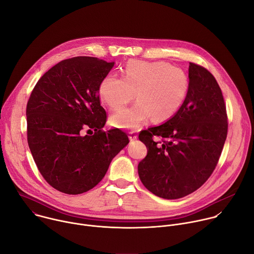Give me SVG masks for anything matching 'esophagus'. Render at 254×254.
I'll return each instance as SVG.
<instances>
[{"instance_id":"34e87169","label":"esophagus","mask_w":254,"mask_h":254,"mask_svg":"<svg viewBox=\"0 0 254 254\" xmlns=\"http://www.w3.org/2000/svg\"><path fill=\"white\" fill-rule=\"evenodd\" d=\"M128 134H129V139H130V140H134V139H136V137H137L136 132H135V131H133V130L129 131V132H128Z\"/></svg>"}]
</instances>
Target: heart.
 <instances>
[{"label": "heart", "instance_id": "b5f03b06", "mask_svg": "<svg viewBox=\"0 0 254 254\" xmlns=\"http://www.w3.org/2000/svg\"><path fill=\"white\" fill-rule=\"evenodd\" d=\"M189 90V78L179 67L167 62L130 60L124 78L105 76L98 87L104 104L119 111L129 103L135 93L137 102L111 118L118 128L135 129L152 117L157 123L171 119L183 105Z\"/></svg>", "mask_w": 254, "mask_h": 254}]
</instances>
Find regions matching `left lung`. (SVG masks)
Masks as SVG:
<instances>
[{
    "instance_id": "left-lung-1",
    "label": "left lung",
    "mask_w": 254,
    "mask_h": 254,
    "mask_svg": "<svg viewBox=\"0 0 254 254\" xmlns=\"http://www.w3.org/2000/svg\"><path fill=\"white\" fill-rule=\"evenodd\" d=\"M227 129L226 105L218 83L206 68L190 62L183 105L165 124L138 134L149 149L137 167L141 183L169 200L193 193L215 170Z\"/></svg>"
}]
</instances>
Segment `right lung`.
<instances>
[{"label":"right lung","mask_w":254,"mask_h":254,"mask_svg":"<svg viewBox=\"0 0 254 254\" xmlns=\"http://www.w3.org/2000/svg\"><path fill=\"white\" fill-rule=\"evenodd\" d=\"M114 65L88 56L65 59L32 90L26 108L29 148L46 182L62 193L95 187L129 141L119 128L102 129L106 113L98 87Z\"/></svg>","instance_id":"right-lung-1"}]
</instances>
